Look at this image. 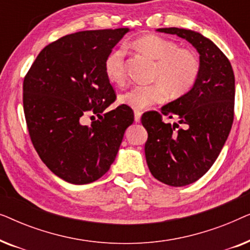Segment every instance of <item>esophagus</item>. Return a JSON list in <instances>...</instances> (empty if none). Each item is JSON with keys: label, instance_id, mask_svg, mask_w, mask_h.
<instances>
[{"label": "esophagus", "instance_id": "34e87169", "mask_svg": "<svg viewBox=\"0 0 250 250\" xmlns=\"http://www.w3.org/2000/svg\"><path fill=\"white\" fill-rule=\"evenodd\" d=\"M134 121L136 123H140V121H141V111L134 110Z\"/></svg>", "mask_w": 250, "mask_h": 250}]
</instances>
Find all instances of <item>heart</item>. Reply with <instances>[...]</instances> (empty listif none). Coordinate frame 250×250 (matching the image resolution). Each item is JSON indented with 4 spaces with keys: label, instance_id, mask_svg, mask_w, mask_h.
<instances>
[{
    "label": "heart",
    "instance_id": "heart-1",
    "mask_svg": "<svg viewBox=\"0 0 250 250\" xmlns=\"http://www.w3.org/2000/svg\"><path fill=\"white\" fill-rule=\"evenodd\" d=\"M140 52L156 60L150 85H135L119 97V102L140 110L162 104L167 92L173 98H180L192 90L200 75V61L197 54L183 49L175 41L149 34L134 41ZM126 52L118 46L104 60L105 76L111 83L122 84L126 77Z\"/></svg>",
    "mask_w": 250,
    "mask_h": 250
}]
</instances>
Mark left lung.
Here are the masks:
<instances>
[{
    "label": "left lung",
    "mask_w": 250,
    "mask_h": 250,
    "mask_svg": "<svg viewBox=\"0 0 250 250\" xmlns=\"http://www.w3.org/2000/svg\"><path fill=\"white\" fill-rule=\"evenodd\" d=\"M157 30L182 37L199 53L200 75L192 90L160 114L148 111L141 118L150 172L167 186L184 187L207 173L227 141L234 116V74L225 54L201 34L176 27ZM163 115L179 122L164 123Z\"/></svg>",
    "instance_id": "1"
}]
</instances>
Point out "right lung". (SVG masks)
<instances>
[{"label": "right lung", "mask_w": 250, "mask_h": 250, "mask_svg": "<svg viewBox=\"0 0 250 250\" xmlns=\"http://www.w3.org/2000/svg\"><path fill=\"white\" fill-rule=\"evenodd\" d=\"M128 28L69 34L41 51L23 80V112L33 146L60 179L87 184L104 175L134 122L128 105L102 114L116 100L104 60ZM87 112L99 117L82 125Z\"/></svg>", "instance_id": "right-lung-1"}]
</instances>
